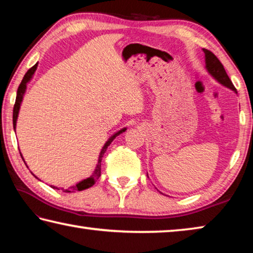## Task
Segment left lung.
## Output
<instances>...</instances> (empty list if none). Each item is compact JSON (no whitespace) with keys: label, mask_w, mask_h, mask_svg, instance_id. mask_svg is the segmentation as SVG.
Listing matches in <instances>:
<instances>
[{"label":"left lung","mask_w":253,"mask_h":253,"mask_svg":"<svg viewBox=\"0 0 253 253\" xmlns=\"http://www.w3.org/2000/svg\"><path fill=\"white\" fill-rule=\"evenodd\" d=\"M203 52L205 59V69L209 72V75L222 85H224V87L231 89V90L234 91L235 93H238L237 89L234 88V85L232 84V81L230 80L229 76L226 75V71L223 65L220 62V60L217 59L211 51H209L207 49H203Z\"/></svg>","instance_id":"obj_1"}]
</instances>
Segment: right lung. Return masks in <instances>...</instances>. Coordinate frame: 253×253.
I'll return each mask as SVG.
<instances>
[{
  "instance_id": "1",
  "label": "right lung",
  "mask_w": 253,
  "mask_h": 253,
  "mask_svg": "<svg viewBox=\"0 0 253 253\" xmlns=\"http://www.w3.org/2000/svg\"><path fill=\"white\" fill-rule=\"evenodd\" d=\"M37 68H38V63H36V65H34L31 68V69L28 70V72L24 75L23 79H22V81H21V84H20L19 88H18V92H16L15 105H14V108H13V128H14V129H15V127H16V122H18L21 104H22V101H23L24 93H25V91H27V85H28V84L30 83V81L32 80L34 74H36ZM126 130H127V127H124V128H122V129H119L116 132H114V134L111 135L108 139H107V142L105 143L104 146H102L101 151L99 153V157H98V162H97V165H96V168H95V170H93L90 176L83 179V181L78 182L77 184H75V185L69 186V188L58 187V186H54V185H50V186L52 187V188H54V190H62V192H65V193H72V192H76V191H84V190H85V188L91 187L93 184H95V182L97 181V179L100 177V174H101V160H102V157H104V154L107 151V147L109 146V145L111 144V142H113V140L116 138L118 135L123 134V132L126 131ZM21 156H22V154H21ZM22 158H23V156H22ZM25 165H27V164H25ZM33 176L37 177L34 174H33ZM38 179H39V178H38Z\"/></svg>"
}]
</instances>
